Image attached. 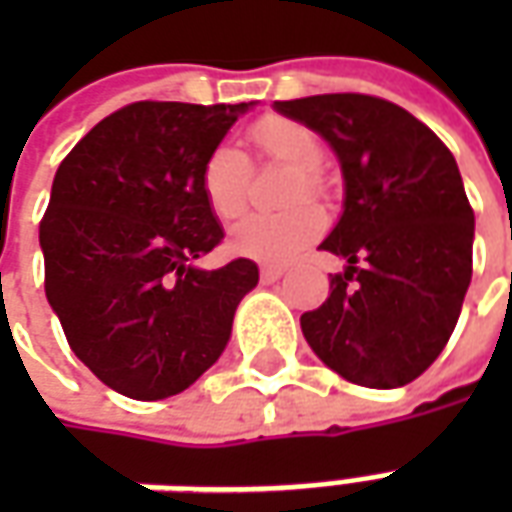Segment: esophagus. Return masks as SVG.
<instances>
[{"label":"esophagus","mask_w":512,"mask_h":512,"mask_svg":"<svg viewBox=\"0 0 512 512\" xmlns=\"http://www.w3.org/2000/svg\"><path fill=\"white\" fill-rule=\"evenodd\" d=\"M282 274H285V268L282 266H260V277H263V282H277Z\"/></svg>","instance_id":"obj_1"}]
</instances>
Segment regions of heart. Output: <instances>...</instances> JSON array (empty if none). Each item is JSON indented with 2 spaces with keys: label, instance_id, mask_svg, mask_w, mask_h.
Returning <instances> with one entry per match:
<instances>
[{
  "label": "heart",
  "instance_id": "b5f03b06",
  "mask_svg": "<svg viewBox=\"0 0 512 512\" xmlns=\"http://www.w3.org/2000/svg\"><path fill=\"white\" fill-rule=\"evenodd\" d=\"M252 139L260 153L296 169L288 200L299 202L321 194L318 167L323 161V145L312 128L285 117H266L252 128ZM202 197L219 219L230 222L246 208L249 197V161L235 145L213 147L200 172ZM326 216L318 205L299 202L282 213H252L230 230V249L235 255L282 263L301 252L321 235Z\"/></svg>",
  "mask_w": 512,
  "mask_h": 512
}]
</instances>
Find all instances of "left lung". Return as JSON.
<instances>
[{"label": "left lung", "instance_id": "8db88e82", "mask_svg": "<svg viewBox=\"0 0 512 512\" xmlns=\"http://www.w3.org/2000/svg\"><path fill=\"white\" fill-rule=\"evenodd\" d=\"M274 109L326 139L343 169V216L321 249L345 271L301 332L345 381L406 386L444 351L472 282L474 213L458 164L384 98L310 95Z\"/></svg>", "mask_w": 512, "mask_h": 512}]
</instances>
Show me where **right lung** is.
I'll return each instance as SVG.
<instances>
[{
  "label": "right lung",
  "instance_id": "right-lung-1",
  "mask_svg": "<svg viewBox=\"0 0 512 512\" xmlns=\"http://www.w3.org/2000/svg\"><path fill=\"white\" fill-rule=\"evenodd\" d=\"M249 104L139 101L104 117L51 183L40 222L46 299L71 351L109 389L164 400L230 343L257 266L200 268L224 238L200 172Z\"/></svg>",
  "mask_w": 512,
  "mask_h": 512
}]
</instances>
